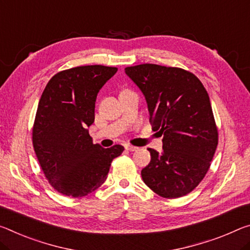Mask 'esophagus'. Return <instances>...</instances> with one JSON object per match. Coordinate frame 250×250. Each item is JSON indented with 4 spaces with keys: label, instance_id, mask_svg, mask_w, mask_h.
<instances>
[{
    "label": "esophagus",
    "instance_id": "1",
    "mask_svg": "<svg viewBox=\"0 0 250 250\" xmlns=\"http://www.w3.org/2000/svg\"><path fill=\"white\" fill-rule=\"evenodd\" d=\"M125 150H128V151H137V150L139 149L138 146H134L128 145V144L125 145Z\"/></svg>",
    "mask_w": 250,
    "mask_h": 250
}]
</instances>
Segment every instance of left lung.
I'll return each instance as SVG.
<instances>
[{
    "instance_id": "left-lung-1",
    "label": "left lung",
    "mask_w": 250,
    "mask_h": 250,
    "mask_svg": "<svg viewBox=\"0 0 250 250\" xmlns=\"http://www.w3.org/2000/svg\"><path fill=\"white\" fill-rule=\"evenodd\" d=\"M141 90L153 131L162 138V151L149 148L142 180L164 198L192 191L207 173L218 145L209 96L195 74L180 68L139 64L125 69Z\"/></svg>"
}]
</instances>
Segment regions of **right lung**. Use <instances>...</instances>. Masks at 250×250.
Listing matches in <instances>:
<instances>
[{
    "label": "right lung",
    "instance_id": "right-lung-1",
    "mask_svg": "<svg viewBox=\"0 0 250 250\" xmlns=\"http://www.w3.org/2000/svg\"><path fill=\"white\" fill-rule=\"evenodd\" d=\"M118 69L84 65L61 71L47 82L33 125V146L51 186L62 195L79 198L98 189L111 162L125 148L93 145L89 126L94 122L99 91Z\"/></svg>",
    "mask_w": 250,
    "mask_h": 250
}]
</instances>
